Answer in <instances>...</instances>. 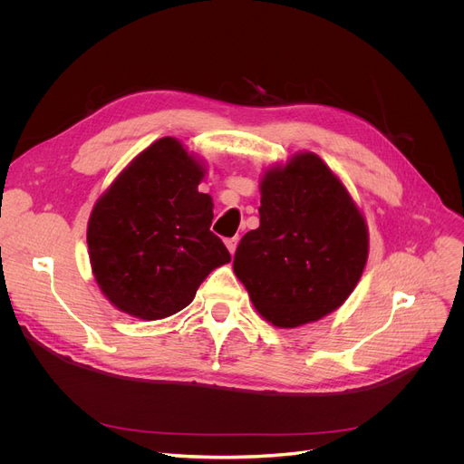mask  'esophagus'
Here are the masks:
<instances>
[{
  "mask_svg": "<svg viewBox=\"0 0 464 464\" xmlns=\"http://www.w3.org/2000/svg\"><path fill=\"white\" fill-rule=\"evenodd\" d=\"M237 245H238V238H237V237H233V238H227V240H226V246H227V250H229V254H231V256L235 254V250H237Z\"/></svg>",
  "mask_w": 464,
  "mask_h": 464,
  "instance_id": "obj_1",
  "label": "esophagus"
}]
</instances>
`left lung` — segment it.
<instances>
[{"label":"left lung","mask_w":464,"mask_h":464,"mask_svg":"<svg viewBox=\"0 0 464 464\" xmlns=\"http://www.w3.org/2000/svg\"><path fill=\"white\" fill-rule=\"evenodd\" d=\"M259 191V227L240 238L233 271L275 327L318 322L344 304L364 271L367 219L314 152L266 167Z\"/></svg>","instance_id":"8db88e82"}]
</instances>
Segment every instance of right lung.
<instances>
[{"mask_svg": "<svg viewBox=\"0 0 464 464\" xmlns=\"http://www.w3.org/2000/svg\"><path fill=\"white\" fill-rule=\"evenodd\" d=\"M205 163L175 137L135 156L95 201L88 254L105 299L154 322L186 308L203 280L231 261L212 231L214 205L198 186Z\"/></svg>", "mask_w": 464, "mask_h": 464, "instance_id": "obj_1", "label": "right lung"}]
</instances>
